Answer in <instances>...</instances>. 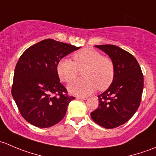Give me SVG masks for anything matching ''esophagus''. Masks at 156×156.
<instances>
[{"mask_svg":"<svg viewBox=\"0 0 156 156\" xmlns=\"http://www.w3.org/2000/svg\"><path fill=\"white\" fill-rule=\"evenodd\" d=\"M78 100H87V97H77Z\"/></svg>","mask_w":156,"mask_h":156,"instance_id":"34e87169","label":"esophagus"}]
</instances>
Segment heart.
<instances>
[{"mask_svg":"<svg viewBox=\"0 0 156 156\" xmlns=\"http://www.w3.org/2000/svg\"><path fill=\"white\" fill-rule=\"evenodd\" d=\"M74 62L62 59L57 64L59 78L69 83L83 71L84 79L73 81L68 87L69 92L78 97H86L97 89L106 90L112 83L115 77L113 61L92 48H84L73 54Z\"/></svg>","mask_w":156,"mask_h":156,"instance_id":"b5f03b06","label":"heart"}]
</instances>
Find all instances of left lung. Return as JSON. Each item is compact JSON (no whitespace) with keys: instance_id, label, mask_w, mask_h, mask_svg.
Here are the masks:
<instances>
[{"instance_id":"8db88e82","label":"left lung","mask_w":156,"mask_h":156,"mask_svg":"<svg viewBox=\"0 0 156 156\" xmlns=\"http://www.w3.org/2000/svg\"><path fill=\"white\" fill-rule=\"evenodd\" d=\"M115 66L112 83L98 96L99 107L90 113L94 122L107 129L124 125L139 108L144 90V75L136 58L115 45H97Z\"/></svg>"}]
</instances>
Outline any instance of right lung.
<instances>
[{
	"instance_id": "obj_1",
	"label": "right lung",
	"mask_w": 156,
	"mask_h": 156,
	"mask_svg": "<svg viewBox=\"0 0 156 156\" xmlns=\"http://www.w3.org/2000/svg\"><path fill=\"white\" fill-rule=\"evenodd\" d=\"M80 47L45 39L29 48L16 66L12 96L25 120L34 126L46 128L60 122L69 103L68 95L59 81L57 64Z\"/></svg>"
}]
</instances>
